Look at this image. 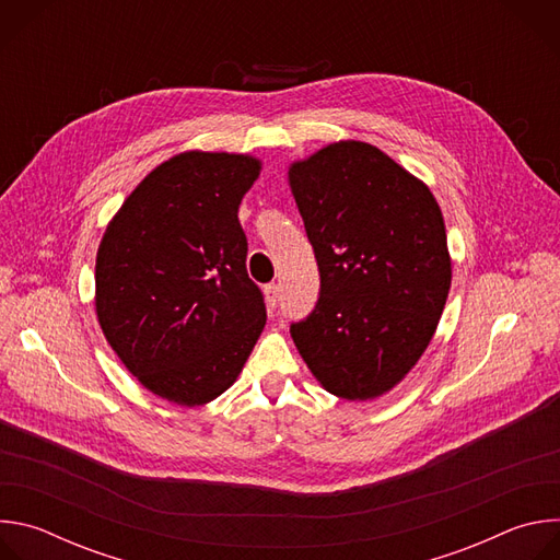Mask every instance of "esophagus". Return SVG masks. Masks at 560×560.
<instances>
[{
	"label": "esophagus",
	"mask_w": 560,
	"mask_h": 560,
	"mask_svg": "<svg viewBox=\"0 0 560 560\" xmlns=\"http://www.w3.org/2000/svg\"><path fill=\"white\" fill-rule=\"evenodd\" d=\"M266 303H268V307L270 310H275L277 305H279V283H270V285H266Z\"/></svg>",
	"instance_id": "34e87169"
}]
</instances>
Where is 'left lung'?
I'll list each match as a JSON object with an SVG mask.
<instances>
[{
	"mask_svg": "<svg viewBox=\"0 0 560 560\" xmlns=\"http://www.w3.org/2000/svg\"><path fill=\"white\" fill-rule=\"evenodd\" d=\"M322 290L290 335L330 394L392 389L434 337L452 283L441 208L376 145L337 141L288 171Z\"/></svg>",
	"mask_w": 560,
	"mask_h": 560,
	"instance_id": "left-lung-1",
	"label": "left lung"
}]
</instances>
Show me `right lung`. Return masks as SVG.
Listing matches in <instances>:
<instances>
[{"label":"right lung","mask_w":560,"mask_h":560,"mask_svg":"<svg viewBox=\"0 0 560 560\" xmlns=\"http://www.w3.org/2000/svg\"><path fill=\"white\" fill-rule=\"evenodd\" d=\"M259 171L250 154H175L130 192L100 244L104 337L143 387L177 406L223 394L266 326L238 223Z\"/></svg>","instance_id":"right-lung-1"}]
</instances>
